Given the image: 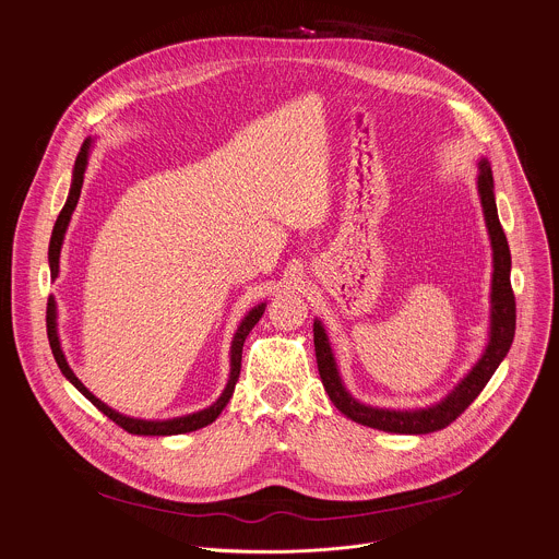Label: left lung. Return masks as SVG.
Instances as JSON below:
<instances>
[{"label":"left lung","instance_id":"left-lung-1","mask_svg":"<svg viewBox=\"0 0 559 559\" xmlns=\"http://www.w3.org/2000/svg\"><path fill=\"white\" fill-rule=\"evenodd\" d=\"M478 193L480 204L487 222V230L491 237L493 248V281H491V335L489 344L478 359V364L469 370L467 378L439 404L424 408V411H384V408H370L364 404H357L342 386L335 359L326 340V333L322 324L313 322V344H316V361L318 373L322 380V386L333 402V406L348 417L355 424L384 430V432H397V435H428L448 428L452 421H456L469 404L480 395V391L487 386L491 376L496 373L498 364L509 353V346L513 342L515 333V296L511 289V252L504 237V230L498 219L496 200H493V177L491 166L487 159H480V175H478Z\"/></svg>","mask_w":559,"mask_h":559}]
</instances>
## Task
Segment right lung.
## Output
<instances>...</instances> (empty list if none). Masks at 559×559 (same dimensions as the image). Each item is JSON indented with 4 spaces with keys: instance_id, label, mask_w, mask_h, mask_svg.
Segmentation results:
<instances>
[{
    "instance_id": "obj_1",
    "label": "right lung",
    "mask_w": 559,
    "mask_h": 559,
    "mask_svg": "<svg viewBox=\"0 0 559 559\" xmlns=\"http://www.w3.org/2000/svg\"><path fill=\"white\" fill-rule=\"evenodd\" d=\"M87 153H90V140L83 142L79 155H76V164H74V179H72V189H70V198L55 224V230H52V239H50V272H52V278H57L59 274V254H61V243H63V237H66V228L70 224V217L76 209V202L81 198V186H83V179H85V166H87ZM265 311V305H259L254 307L246 320L241 322V326L237 329L235 333V340H233V357H230V380H228V386L224 391V395L206 411L202 413H195V415H189V417H179V419H170V421H140V419H129V417H122L118 415L116 411H111L109 406H105L100 400H96L83 384L81 380L72 373V368L68 366L66 361V355L61 350V344H59V337H57V311H55V300L50 298L48 300V316H46V324H48V340H50V348L55 353V359L61 368V373L103 413L107 415L116 426H120L122 430H127L129 435H144V437H168V435H186V432H193V430H200L209 424H213L222 411L226 408V404L230 402L233 393H235V386H237V380H239V373H241V350H243V342L248 337V333L252 331V326L261 320Z\"/></svg>"
}]
</instances>
